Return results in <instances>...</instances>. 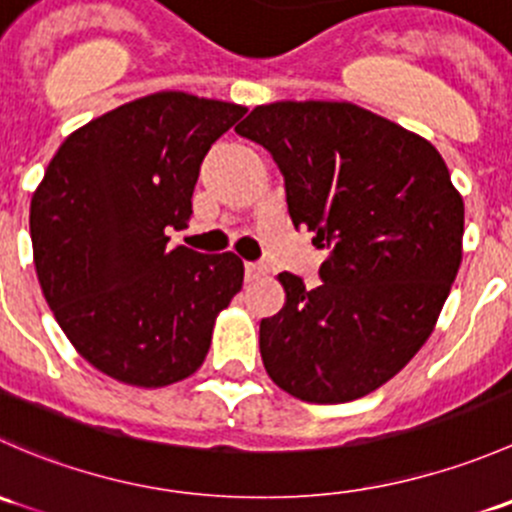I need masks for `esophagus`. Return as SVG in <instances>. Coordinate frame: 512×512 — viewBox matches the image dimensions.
<instances>
[{
	"label": "esophagus",
	"instance_id": "34e87169",
	"mask_svg": "<svg viewBox=\"0 0 512 512\" xmlns=\"http://www.w3.org/2000/svg\"><path fill=\"white\" fill-rule=\"evenodd\" d=\"M265 275H267L265 265H255V262H247V265H245L247 282H255V280H260V277H265Z\"/></svg>",
	"mask_w": 512,
	"mask_h": 512
}]
</instances>
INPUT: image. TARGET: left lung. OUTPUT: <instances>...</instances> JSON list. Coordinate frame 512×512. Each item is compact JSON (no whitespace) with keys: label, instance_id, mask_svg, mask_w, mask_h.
<instances>
[{"label":"left lung","instance_id":"8db88e82","mask_svg":"<svg viewBox=\"0 0 512 512\" xmlns=\"http://www.w3.org/2000/svg\"><path fill=\"white\" fill-rule=\"evenodd\" d=\"M285 175L294 227L332 247L322 285L280 272L260 322L270 379L344 404L399 374L431 337L463 257V198L431 141L349 101H275L235 126Z\"/></svg>","mask_w":512,"mask_h":512}]
</instances>
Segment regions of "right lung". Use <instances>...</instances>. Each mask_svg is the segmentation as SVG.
I'll use <instances>...</instances> for the list:
<instances>
[{"mask_svg":"<svg viewBox=\"0 0 512 512\" xmlns=\"http://www.w3.org/2000/svg\"><path fill=\"white\" fill-rule=\"evenodd\" d=\"M247 113L158 91L76 128L29 210L34 267L61 332L94 369L160 389L200 369L215 319L242 289L235 252L168 247L188 227L200 163Z\"/></svg>","mask_w":512,"mask_h":512,"instance_id":"1","label":"right lung"}]
</instances>
